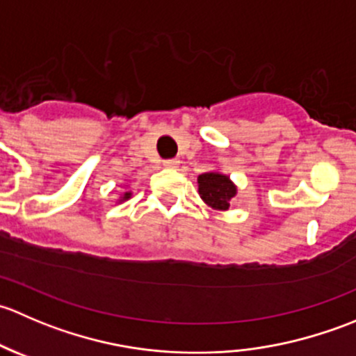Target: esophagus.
Instances as JSON below:
<instances>
[{"instance_id": "esophagus-1", "label": "esophagus", "mask_w": 356, "mask_h": 356, "mask_svg": "<svg viewBox=\"0 0 356 356\" xmlns=\"http://www.w3.org/2000/svg\"><path fill=\"white\" fill-rule=\"evenodd\" d=\"M179 163H181V161H179L177 158H172V160H165L163 161V167L165 168H177Z\"/></svg>"}]
</instances>
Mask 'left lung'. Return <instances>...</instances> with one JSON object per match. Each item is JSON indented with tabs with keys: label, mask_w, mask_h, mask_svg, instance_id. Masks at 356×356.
<instances>
[{
	"label": "left lung",
	"mask_w": 356,
	"mask_h": 356,
	"mask_svg": "<svg viewBox=\"0 0 356 356\" xmlns=\"http://www.w3.org/2000/svg\"><path fill=\"white\" fill-rule=\"evenodd\" d=\"M198 193L208 207L225 211L238 195V188L229 175L213 170L198 175Z\"/></svg>",
	"instance_id": "left-lung-1"
}]
</instances>
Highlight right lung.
I'll return each instance as SVG.
<instances>
[{
  "label": "right lung",
  "instance_id": "right-lung-1",
  "mask_svg": "<svg viewBox=\"0 0 356 356\" xmlns=\"http://www.w3.org/2000/svg\"><path fill=\"white\" fill-rule=\"evenodd\" d=\"M131 196H132V193H131V191H125V193H124V195H122V196H120V198H118V203H122V201L129 200V198H131Z\"/></svg>",
  "mask_w": 356,
  "mask_h": 356
}]
</instances>
